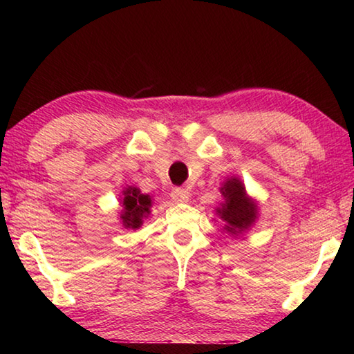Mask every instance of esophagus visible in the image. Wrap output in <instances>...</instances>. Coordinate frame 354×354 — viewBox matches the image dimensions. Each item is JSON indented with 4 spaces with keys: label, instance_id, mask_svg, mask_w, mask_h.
I'll return each mask as SVG.
<instances>
[{
    "label": "esophagus",
    "instance_id": "1",
    "mask_svg": "<svg viewBox=\"0 0 354 354\" xmlns=\"http://www.w3.org/2000/svg\"><path fill=\"white\" fill-rule=\"evenodd\" d=\"M170 196H171V200L175 201V203H184V201L189 200V192L185 190V189H183V187H175V189L171 190Z\"/></svg>",
    "mask_w": 354,
    "mask_h": 354
}]
</instances>
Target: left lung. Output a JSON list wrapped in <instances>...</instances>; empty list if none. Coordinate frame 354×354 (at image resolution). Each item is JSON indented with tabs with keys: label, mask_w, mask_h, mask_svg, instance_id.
<instances>
[{
	"label": "left lung",
	"mask_w": 354,
	"mask_h": 354,
	"mask_svg": "<svg viewBox=\"0 0 354 354\" xmlns=\"http://www.w3.org/2000/svg\"><path fill=\"white\" fill-rule=\"evenodd\" d=\"M220 192L225 201L217 207V214L226 223L223 230L230 234H242L257 218V205L247 195L243 183L236 176L227 178Z\"/></svg>",
	"instance_id": "left-lung-1"
}]
</instances>
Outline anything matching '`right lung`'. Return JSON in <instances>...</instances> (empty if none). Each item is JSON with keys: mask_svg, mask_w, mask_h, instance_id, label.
<instances>
[{"mask_svg": "<svg viewBox=\"0 0 354 354\" xmlns=\"http://www.w3.org/2000/svg\"><path fill=\"white\" fill-rule=\"evenodd\" d=\"M122 214H120V220L124 227H133L137 230L143 223V218L149 215V209L153 206L151 196L142 194V192L133 187V185H128L122 192Z\"/></svg>", "mask_w": 354, "mask_h": 354, "instance_id": "obj_1", "label": "right lung"}]
</instances>
